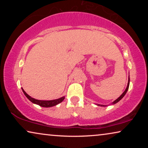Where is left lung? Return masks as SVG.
<instances>
[{"label": "left lung", "instance_id": "1", "mask_svg": "<svg viewBox=\"0 0 148 148\" xmlns=\"http://www.w3.org/2000/svg\"><path fill=\"white\" fill-rule=\"evenodd\" d=\"M129 82H130V79H129H129H128V84H127V88H126V89H125V90L124 91V92L118 98L116 99V100H115L114 102H113L112 104H110V105H112V104H116L117 102H119V101H120L121 99H122L123 97L125 96V95L126 94V93H127V91H128V89H129ZM96 105L97 106H106L107 105H102V104H96Z\"/></svg>", "mask_w": 148, "mask_h": 148}]
</instances>
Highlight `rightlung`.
<instances>
[{
    "instance_id": "right-lung-1",
    "label": "right lung",
    "mask_w": 148,
    "mask_h": 148,
    "mask_svg": "<svg viewBox=\"0 0 148 148\" xmlns=\"http://www.w3.org/2000/svg\"><path fill=\"white\" fill-rule=\"evenodd\" d=\"M22 90H23V94H25V96L27 97V99L31 101L32 103L34 104H38L39 106H42V107H45V108H49V107H52V106H54L56 105H57L58 104H60V102H62V101L64 100V99L65 97L62 96L61 98L56 99V100H36L35 98H32L31 96H29L27 93H26L25 91L23 90V89L22 88Z\"/></svg>"
}]
</instances>
